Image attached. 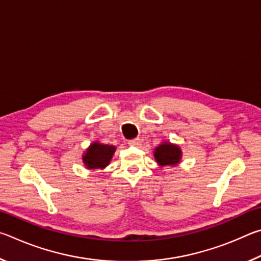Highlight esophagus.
I'll list each match as a JSON object with an SVG mask.
<instances>
[{
    "mask_svg": "<svg viewBox=\"0 0 261 261\" xmlns=\"http://www.w3.org/2000/svg\"><path fill=\"white\" fill-rule=\"evenodd\" d=\"M127 144L130 145V146H138L140 144V139L139 138H134V139H130L127 141Z\"/></svg>",
    "mask_w": 261,
    "mask_h": 261,
    "instance_id": "1",
    "label": "esophagus"
}]
</instances>
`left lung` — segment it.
<instances>
[{
  "label": "left lung",
  "instance_id": "8db88e82",
  "mask_svg": "<svg viewBox=\"0 0 261 261\" xmlns=\"http://www.w3.org/2000/svg\"><path fill=\"white\" fill-rule=\"evenodd\" d=\"M180 154H182V152H180L178 146L165 143L155 148L154 156H155V160L160 166H173L177 165L179 162Z\"/></svg>",
  "mask_w": 261,
  "mask_h": 261
}]
</instances>
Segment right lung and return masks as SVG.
I'll list each match as a JSON object with an SVG mask.
<instances>
[{"mask_svg":"<svg viewBox=\"0 0 261 261\" xmlns=\"http://www.w3.org/2000/svg\"><path fill=\"white\" fill-rule=\"evenodd\" d=\"M114 152V146L94 143L91 145V147L84 154L83 161L90 169H92V168H105L109 165Z\"/></svg>","mask_w":261,"mask_h":261,"instance_id":"obj_1","label":"right lung"}]
</instances>
